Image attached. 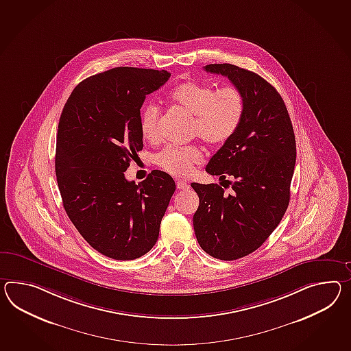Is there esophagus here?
I'll use <instances>...</instances> for the list:
<instances>
[{
    "label": "esophagus",
    "mask_w": 351,
    "mask_h": 351,
    "mask_svg": "<svg viewBox=\"0 0 351 351\" xmlns=\"http://www.w3.org/2000/svg\"><path fill=\"white\" fill-rule=\"evenodd\" d=\"M176 186L179 190H188L190 188V185H189L186 181H182V180H178L176 181Z\"/></svg>",
    "instance_id": "1"
}]
</instances>
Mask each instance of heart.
Wrapping results in <instances>:
<instances>
[{"mask_svg":"<svg viewBox=\"0 0 351 351\" xmlns=\"http://www.w3.org/2000/svg\"><path fill=\"white\" fill-rule=\"evenodd\" d=\"M170 100L191 115L190 134L208 145H219L230 141L237 132L245 112L243 95L234 86L214 88L195 81L184 82L170 93ZM160 108L147 104L139 115V129L147 141L158 137ZM199 145H166L154 156V163L175 176H188L202 161Z\"/></svg>","mask_w":351,"mask_h":351,"instance_id":"obj_1","label":"heart"}]
</instances>
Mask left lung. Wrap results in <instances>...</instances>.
<instances>
[{"instance_id":"1","label":"left lung","mask_w":351,"mask_h":351,"mask_svg":"<svg viewBox=\"0 0 351 351\" xmlns=\"http://www.w3.org/2000/svg\"><path fill=\"white\" fill-rule=\"evenodd\" d=\"M206 72L230 78L245 99L237 132L214 154L206 171L225 180L193 182L199 206L193 217L200 247L219 260H237L260 247L289 206L297 148L291 118L282 96L266 80L230 63H214Z\"/></svg>"}]
</instances>
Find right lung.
<instances>
[{
	"instance_id": "obj_1",
	"label": "right lung",
	"mask_w": 351,
	"mask_h": 351,
	"mask_svg": "<svg viewBox=\"0 0 351 351\" xmlns=\"http://www.w3.org/2000/svg\"><path fill=\"white\" fill-rule=\"evenodd\" d=\"M167 71L117 67L80 82L60 114L56 175L64 210L87 243L114 260L143 256L158 239L175 181L154 170L136 184L124 172L143 148L145 95Z\"/></svg>"
}]
</instances>
